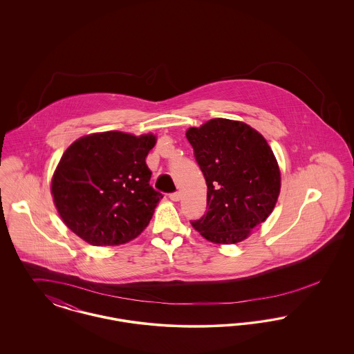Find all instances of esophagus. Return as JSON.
Wrapping results in <instances>:
<instances>
[{
  "label": "esophagus",
  "instance_id": "obj_1",
  "mask_svg": "<svg viewBox=\"0 0 354 354\" xmlns=\"http://www.w3.org/2000/svg\"><path fill=\"white\" fill-rule=\"evenodd\" d=\"M169 199L172 202H179L180 201V194L179 192H172V194H169Z\"/></svg>",
  "mask_w": 354,
  "mask_h": 354
}]
</instances>
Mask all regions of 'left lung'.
I'll list each match as a JSON object with an SVG mask.
<instances>
[{"label": "left lung", "instance_id": "8db88e82", "mask_svg": "<svg viewBox=\"0 0 354 354\" xmlns=\"http://www.w3.org/2000/svg\"><path fill=\"white\" fill-rule=\"evenodd\" d=\"M185 136L207 183V212L192 227L218 244H235L270 216L280 169L264 136L230 119L208 120Z\"/></svg>", "mask_w": 354, "mask_h": 354}]
</instances>
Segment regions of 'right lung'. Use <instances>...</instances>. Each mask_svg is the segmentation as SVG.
Listing matches in <instances>:
<instances>
[{"mask_svg":"<svg viewBox=\"0 0 354 354\" xmlns=\"http://www.w3.org/2000/svg\"><path fill=\"white\" fill-rule=\"evenodd\" d=\"M153 135H86L64 152L51 194L68 228L93 245H118L140 235L163 195L150 185L146 156Z\"/></svg>","mask_w":354,"mask_h":354,"instance_id":"add662e5","label":"right lung"}]
</instances>
